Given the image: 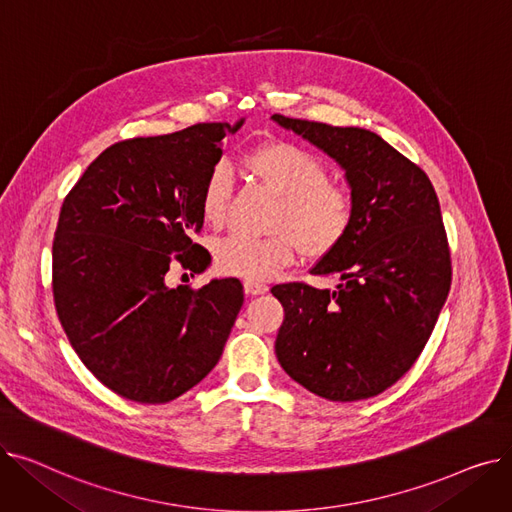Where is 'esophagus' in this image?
Listing matches in <instances>:
<instances>
[{"label": "esophagus", "mask_w": 512, "mask_h": 512, "mask_svg": "<svg viewBox=\"0 0 512 512\" xmlns=\"http://www.w3.org/2000/svg\"><path fill=\"white\" fill-rule=\"evenodd\" d=\"M245 292L247 294H263V292H267V284H263V282H253V280H245Z\"/></svg>", "instance_id": "esophagus-1"}]
</instances>
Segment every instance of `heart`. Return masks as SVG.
Returning <instances> with one entry per match:
<instances>
[{"label": "heart", "mask_w": 512, "mask_h": 512, "mask_svg": "<svg viewBox=\"0 0 512 512\" xmlns=\"http://www.w3.org/2000/svg\"><path fill=\"white\" fill-rule=\"evenodd\" d=\"M247 168L282 197L270 236L232 232L215 245L218 270L242 280L261 282L288 265L297 247L307 255L330 253L346 236L353 222V197L342 184L328 180L324 161L311 151L270 141L257 145L245 159ZM234 174L226 161L209 172L203 195V218L218 226L226 220Z\"/></svg>", "instance_id": "1"}]
</instances>
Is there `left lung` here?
<instances>
[{
	"label": "left lung",
	"mask_w": 512,
	"mask_h": 512,
	"mask_svg": "<svg viewBox=\"0 0 512 512\" xmlns=\"http://www.w3.org/2000/svg\"><path fill=\"white\" fill-rule=\"evenodd\" d=\"M272 120L336 161L355 207L346 236L311 270L336 276L334 290L272 288L284 307L276 357L321 398L378 396L413 367L448 297L452 267L438 195L380 134L280 114Z\"/></svg>",
	"instance_id": "obj_1"
}]
</instances>
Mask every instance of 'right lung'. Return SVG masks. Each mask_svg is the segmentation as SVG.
<instances>
[{
	"label": "right lung",
	"mask_w": 512,
	"mask_h": 512,
	"mask_svg": "<svg viewBox=\"0 0 512 512\" xmlns=\"http://www.w3.org/2000/svg\"><path fill=\"white\" fill-rule=\"evenodd\" d=\"M245 120L205 122L107 147L64 199L53 238V301L85 367L116 394L159 405L220 361L245 301L234 278L170 286L176 261L195 274L205 253L203 186L222 141Z\"/></svg>",
	"instance_id": "add662e5"
}]
</instances>
